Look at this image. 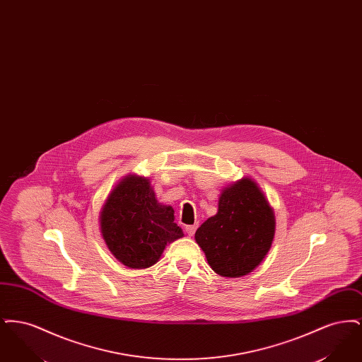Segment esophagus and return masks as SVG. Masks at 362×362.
<instances>
[{
    "label": "esophagus",
    "mask_w": 362,
    "mask_h": 362,
    "mask_svg": "<svg viewBox=\"0 0 362 362\" xmlns=\"http://www.w3.org/2000/svg\"><path fill=\"white\" fill-rule=\"evenodd\" d=\"M197 228H198V224L187 225V226H186V232H187V235H189V236H194V233H195Z\"/></svg>",
    "instance_id": "esophagus-1"
}]
</instances>
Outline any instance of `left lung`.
Masks as SVG:
<instances>
[{
    "label": "left lung",
    "instance_id": "1",
    "mask_svg": "<svg viewBox=\"0 0 362 362\" xmlns=\"http://www.w3.org/2000/svg\"><path fill=\"white\" fill-rule=\"evenodd\" d=\"M274 211L258 185L243 177L225 187L217 214L195 232L209 266L221 276L238 278L255 270L272 248Z\"/></svg>",
    "mask_w": 362,
    "mask_h": 362
}]
</instances>
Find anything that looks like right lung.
Here are the masks:
<instances>
[{"label": "right lung", "instance_id": "right-lung-1", "mask_svg": "<svg viewBox=\"0 0 362 362\" xmlns=\"http://www.w3.org/2000/svg\"><path fill=\"white\" fill-rule=\"evenodd\" d=\"M173 221V207L158 204L149 179L137 175L123 177L100 211L107 248L130 269L153 266L167 244L183 238Z\"/></svg>", "mask_w": 362, "mask_h": 362}]
</instances>
